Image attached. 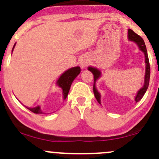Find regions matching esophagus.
<instances>
[{"label": "esophagus", "mask_w": 159, "mask_h": 159, "mask_svg": "<svg viewBox=\"0 0 159 159\" xmlns=\"http://www.w3.org/2000/svg\"><path fill=\"white\" fill-rule=\"evenodd\" d=\"M89 61L87 59H81V60L80 61V65H81V67L82 68H85V67L89 65Z\"/></svg>", "instance_id": "esophagus-1"}]
</instances>
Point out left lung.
Masks as SVG:
<instances>
[{"mask_svg":"<svg viewBox=\"0 0 159 159\" xmlns=\"http://www.w3.org/2000/svg\"><path fill=\"white\" fill-rule=\"evenodd\" d=\"M129 39L131 41H134L136 44H138V46L139 47V49L144 53L145 57V84L144 86L137 93V95L134 98V101L136 102H139L141 99L142 98V97L144 96L145 93L146 92L147 89H148V84H149V79H150V65H149V60H148V53H147V49L146 46L145 44V41L144 40L141 38L139 35H138L137 34L134 33L132 30L129 29ZM89 70L94 75V85H93V91H94V96H95V98L97 99L98 102L99 104H101V94H99V92L98 91V90L95 88V82L98 79L101 77V71L98 69L95 68H92V67H89Z\"/></svg>","mask_w":159,"mask_h":159,"instance_id":"8db88e82","label":"left lung"}]
</instances>
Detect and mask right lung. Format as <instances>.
<instances>
[{
    "instance_id": "1",
    "label": "right lung",
    "mask_w": 159,
    "mask_h": 159,
    "mask_svg": "<svg viewBox=\"0 0 159 159\" xmlns=\"http://www.w3.org/2000/svg\"><path fill=\"white\" fill-rule=\"evenodd\" d=\"M14 46L13 47V49H14ZM12 49V51H13ZM81 72V68L80 67H75V68H71L70 69L67 70L66 71L64 72L61 75V76L59 78V79L57 80V84L60 88H61L62 91H63V98L65 100V98L68 96V92H69V90L70 88V85H71L72 82L75 80V78L78 76V75ZM28 109H29L30 111H32L33 113L35 114H42L43 111L41 110V107L38 106L35 107V108H27Z\"/></svg>"
}]
</instances>
